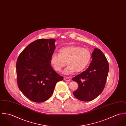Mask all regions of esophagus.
Wrapping results in <instances>:
<instances>
[{"instance_id":"esophagus-1","label":"esophagus","mask_w":126,"mask_h":126,"mask_svg":"<svg viewBox=\"0 0 126 126\" xmlns=\"http://www.w3.org/2000/svg\"><path fill=\"white\" fill-rule=\"evenodd\" d=\"M64 79V80H65L66 81H68V82H70V79L68 77H65Z\"/></svg>"}]
</instances>
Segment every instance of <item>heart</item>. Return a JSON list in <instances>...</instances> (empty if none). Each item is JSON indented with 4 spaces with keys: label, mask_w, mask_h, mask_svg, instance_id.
Here are the masks:
<instances>
[{
    "label": "heart",
    "mask_w": 126,
    "mask_h": 126,
    "mask_svg": "<svg viewBox=\"0 0 126 126\" xmlns=\"http://www.w3.org/2000/svg\"><path fill=\"white\" fill-rule=\"evenodd\" d=\"M92 57L90 50L86 48L71 45L60 49L59 54H53L50 62L54 69L60 72L67 64V68L64 73L70 75L75 71L80 72L84 70L90 63Z\"/></svg>",
    "instance_id": "heart-1"
}]
</instances>
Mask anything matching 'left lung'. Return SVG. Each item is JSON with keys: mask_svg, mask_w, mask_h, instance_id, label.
Returning <instances> with one entry per match:
<instances>
[{"mask_svg": "<svg viewBox=\"0 0 126 126\" xmlns=\"http://www.w3.org/2000/svg\"><path fill=\"white\" fill-rule=\"evenodd\" d=\"M92 58L88 68L72 79L79 85L78 88L73 92L74 97L84 101H91L101 94L109 70L108 61L99 49H94Z\"/></svg>", "mask_w": 126, "mask_h": 126, "instance_id": "8db88e82", "label": "left lung"}]
</instances>
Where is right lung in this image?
I'll use <instances>...</instances> for the list:
<instances>
[{
	"label": "right lung",
	"mask_w": 126,
	"mask_h": 126,
	"mask_svg": "<svg viewBox=\"0 0 126 126\" xmlns=\"http://www.w3.org/2000/svg\"><path fill=\"white\" fill-rule=\"evenodd\" d=\"M55 42L53 39L37 40L27 46L17 58L18 87L32 101L42 102L49 99L56 83L63 79L51 66Z\"/></svg>",
	"instance_id": "obj_1"
}]
</instances>
